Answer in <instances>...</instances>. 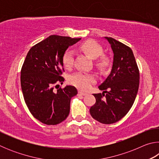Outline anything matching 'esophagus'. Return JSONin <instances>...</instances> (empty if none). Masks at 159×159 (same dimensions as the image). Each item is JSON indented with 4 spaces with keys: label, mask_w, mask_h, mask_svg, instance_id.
Masks as SVG:
<instances>
[{
    "label": "esophagus",
    "mask_w": 159,
    "mask_h": 159,
    "mask_svg": "<svg viewBox=\"0 0 159 159\" xmlns=\"http://www.w3.org/2000/svg\"><path fill=\"white\" fill-rule=\"evenodd\" d=\"M79 95H86L87 94H86L85 93L82 92V91H79Z\"/></svg>",
    "instance_id": "1"
}]
</instances>
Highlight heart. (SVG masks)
I'll list each match as a JSON object with an SVG mask.
<instances>
[{"label": "heart", "mask_w": 159, "mask_h": 159, "mask_svg": "<svg viewBox=\"0 0 159 159\" xmlns=\"http://www.w3.org/2000/svg\"><path fill=\"white\" fill-rule=\"evenodd\" d=\"M79 48L92 58H97L99 56L100 57L97 59L96 63L101 69H104L108 66V59L104 56H100L103 52V48L98 42L94 40H87L79 45ZM74 53L73 51L70 49L65 50L61 57L63 66L66 69L71 68L74 65ZM69 81L71 85L80 90H87L91 87L93 83H95V77L92 74L77 72L69 76Z\"/></svg>", "instance_id": "heart-1"}]
</instances>
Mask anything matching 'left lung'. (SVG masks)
<instances>
[{
    "label": "left lung",
    "mask_w": 159,
    "mask_h": 159,
    "mask_svg": "<svg viewBox=\"0 0 159 159\" xmlns=\"http://www.w3.org/2000/svg\"><path fill=\"white\" fill-rule=\"evenodd\" d=\"M105 39L114 52L113 66L98 87L103 93L93 94L96 102L90 113L99 123L111 124L125 116L133 106L139 88V71L130 47L111 37Z\"/></svg>",
    "instance_id": "8db88e82"
}]
</instances>
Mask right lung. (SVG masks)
<instances>
[{"label": "right lung", "mask_w": 159, "mask_h": 159, "mask_svg": "<svg viewBox=\"0 0 159 159\" xmlns=\"http://www.w3.org/2000/svg\"><path fill=\"white\" fill-rule=\"evenodd\" d=\"M80 39L51 35L34 45L26 55L21 69V90L29 111L44 124L57 125L69 116L76 88L66 85L56 93L53 90L64 80L61 76L64 52Z\"/></svg>", "instance_id": "add662e5"}]
</instances>
